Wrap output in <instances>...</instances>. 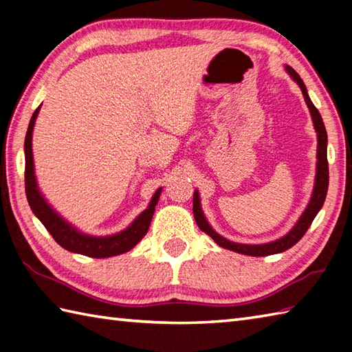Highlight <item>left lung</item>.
<instances>
[{
	"mask_svg": "<svg viewBox=\"0 0 352 352\" xmlns=\"http://www.w3.org/2000/svg\"><path fill=\"white\" fill-rule=\"evenodd\" d=\"M284 69L290 76V78L295 81V83L300 86L302 96L305 100V104L310 110L311 115V121L313 126L316 130V136H318V153H316V175H315V186H313V193L310 197V201L302 214L300 216V219L296 221L294 227L290 228L287 234H284L283 237L276 239V241L267 242V243H258V245H250V243H237L233 241H228L223 236L218 234L216 231L212 228L210 223L206 219L203 208H201V199H199V192L195 189L193 192V216H195V221L198 223V227L201 231H204L206 234L210 236L213 241L218 243L219 246L230 251H234L239 254H245V256H252V257H265V256H271V254H278L292 248L296 242H300V239L305 234V231L309 230L311 226L313 219L316 218V214L319 213L320 208L324 206V201L327 197V190H328V160H327V130L322 121V116L315 107V104L311 102L310 96L307 94V87H305L304 81L301 77L298 76L296 71L290 68L289 65L284 66Z\"/></svg>",
	"mask_w": 352,
	"mask_h": 352,
	"instance_id": "obj_1",
	"label": "left lung"
}]
</instances>
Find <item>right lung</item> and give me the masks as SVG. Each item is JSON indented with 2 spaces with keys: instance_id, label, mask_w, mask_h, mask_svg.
Masks as SVG:
<instances>
[{
  "instance_id": "obj_1",
  "label": "right lung",
  "mask_w": 352,
  "mask_h": 352,
  "mask_svg": "<svg viewBox=\"0 0 352 352\" xmlns=\"http://www.w3.org/2000/svg\"><path fill=\"white\" fill-rule=\"evenodd\" d=\"M41 106L34 110L32 119H30L24 142L25 193L32 212L34 213L36 218L43 223L45 228L48 230V233L54 237V241L60 245L62 248L71 252L83 254V256L92 258H106L130 251L142 241V237L146 234L149 223H151L153 219L155 206L159 203L162 188L155 190L145 210L142 212L129 227L119 231V233L109 236H92L83 233V231H80L77 227H74L71 222L66 221L63 216L48 203L47 198H45L43 193L41 192L39 186H37L32 140L36 118L39 115Z\"/></svg>"
}]
</instances>
